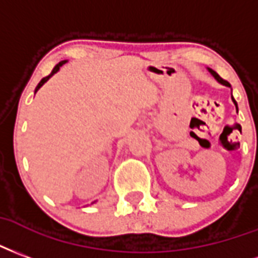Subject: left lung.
<instances>
[{"mask_svg": "<svg viewBox=\"0 0 258 258\" xmlns=\"http://www.w3.org/2000/svg\"><path fill=\"white\" fill-rule=\"evenodd\" d=\"M208 70H209V73H210V74L213 75L214 80L217 81L219 84H221V85H225V86H231V85H229V84H228V82H227V81H224V80H223V78H220V75L217 74L216 71H213V70H212V69H208ZM231 99H232V101H234L235 107H236V112H238V104H236V101H235V99H234V97H232V95H231Z\"/></svg>", "mask_w": 258, "mask_h": 258, "instance_id": "left-lung-1", "label": "left lung"}]
</instances>
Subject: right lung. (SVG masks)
Returning <instances> with one entry per match:
<instances>
[{
    "label": "right lung",
    "mask_w": 258,
    "mask_h": 258,
    "mask_svg": "<svg viewBox=\"0 0 258 258\" xmlns=\"http://www.w3.org/2000/svg\"><path fill=\"white\" fill-rule=\"evenodd\" d=\"M66 63H67V60H61V61H59L57 64L54 66V69L52 70V73H50V74L48 75V77H45V78H42V80H41V82H39L38 85H37V88H35V93H37V92H38L39 88H41V86L44 85L45 82H46V81L49 80V78H50V77H52V75L56 74V73H57V71H59V70H60V67H61V66H63V64H66Z\"/></svg>",
    "instance_id": "add662e5"
}]
</instances>
